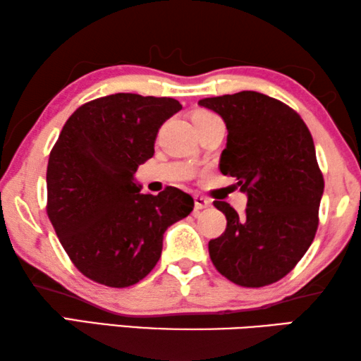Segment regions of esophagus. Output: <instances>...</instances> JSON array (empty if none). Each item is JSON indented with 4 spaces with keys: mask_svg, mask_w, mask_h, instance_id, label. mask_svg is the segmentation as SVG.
<instances>
[{
    "mask_svg": "<svg viewBox=\"0 0 361 361\" xmlns=\"http://www.w3.org/2000/svg\"><path fill=\"white\" fill-rule=\"evenodd\" d=\"M210 200L204 197V195H194V210L199 212L202 209H207V207H210Z\"/></svg>",
    "mask_w": 361,
    "mask_h": 361,
    "instance_id": "esophagus-1",
    "label": "esophagus"
}]
</instances>
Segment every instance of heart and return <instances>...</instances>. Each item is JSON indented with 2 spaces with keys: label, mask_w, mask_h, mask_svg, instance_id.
<instances>
[{
  "label": "heart",
  "mask_w": 361,
  "mask_h": 361,
  "mask_svg": "<svg viewBox=\"0 0 361 361\" xmlns=\"http://www.w3.org/2000/svg\"><path fill=\"white\" fill-rule=\"evenodd\" d=\"M213 118H218V116L210 113V111H207V109H199V111H195L192 114V122H199V121H205V119H213Z\"/></svg>",
  "instance_id": "b5f03b06"
}]
</instances>
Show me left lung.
<instances>
[{
  "instance_id": "8db88e82",
  "label": "left lung",
  "mask_w": 361,
  "mask_h": 361,
  "mask_svg": "<svg viewBox=\"0 0 361 361\" xmlns=\"http://www.w3.org/2000/svg\"><path fill=\"white\" fill-rule=\"evenodd\" d=\"M199 105L226 122L219 170L235 176L248 195L243 215L228 202H213L228 224L209 242L210 259L235 285H271L295 269L319 228L325 181L312 135L295 109L253 90L210 97Z\"/></svg>"
}]
</instances>
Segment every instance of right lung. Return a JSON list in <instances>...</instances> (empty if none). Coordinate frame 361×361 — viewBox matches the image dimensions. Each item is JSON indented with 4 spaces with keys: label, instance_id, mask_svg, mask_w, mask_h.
<instances>
[{
    "label": "right lung",
    "instance_id": "add662e5",
    "mask_svg": "<svg viewBox=\"0 0 361 361\" xmlns=\"http://www.w3.org/2000/svg\"><path fill=\"white\" fill-rule=\"evenodd\" d=\"M180 109L170 97H100L70 116L49 154L47 216L73 264L97 283L126 288L145 279L161 258L164 232L192 212L178 188L152 195L133 181Z\"/></svg>",
    "mask_w": 361,
    "mask_h": 361
}]
</instances>
